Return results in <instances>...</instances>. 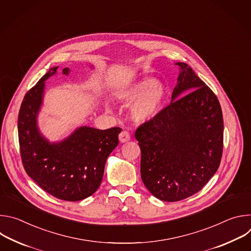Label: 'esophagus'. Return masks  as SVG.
<instances>
[{"label": "esophagus", "instance_id": "1", "mask_svg": "<svg viewBox=\"0 0 251 251\" xmlns=\"http://www.w3.org/2000/svg\"><path fill=\"white\" fill-rule=\"evenodd\" d=\"M119 140H120V142H122V143H125V142L129 141V140H130V134H129V132L126 131V130H123V131L119 134Z\"/></svg>", "mask_w": 251, "mask_h": 251}]
</instances>
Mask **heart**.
<instances>
[{
  "mask_svg": "<svg viewBox=\"0 0 251 251\" xmlns=\"http://www.w3.org/2000/svg\"><path fill=\"white\" fill-rule=\"evenodd\" d=\"M115 96L123 103H132L130 115L135 121L146 122L155 118L163 108L167 90L154 77L145 76L123 85Z\"/></svg>",
  "mask_w": 251,
  "mask_h": 251,
  "instance_id": "1",
  "label": "heart"
}]
</instances>
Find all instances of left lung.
I'll return each mask as SVG.
<instances>
[{"instance_id": "8db88e82", "label": "left lung", "mask_w": 251, "mask_h": 251, "mask_svg": "<svg viewBox=\"0 0 251 251\" xmlns=\"http://www.w3.org/2000/svg\"><path fill=\"white\" fill-rule=\"evenodd\" d=\"M176 64L181 73L171 104L135 132L142 181L165 201H182L201 191L218 171L224 148L217 95L187 63Z\"/></svg>"}]
</instances>
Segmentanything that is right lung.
Segmentation results:
<instances>
[{
    "label": "right lung",
    "instance_id": "obj_1",
    "mask_svg": "<svg viewBox=\"0 0 251 251\" xmlns=\"http://www.w3.org/2000/svg\"><path fill=\"white\" fill-rule=\"evenodd\" d=\"M52 67L24 97L18 133L23 166L44 191L63 201H76L99 188L107 157L118 145L121 128L80 127L65 140L50 143L40 133L37 115L43 102L45 81L56 73ZM68 75L69 68L62 70Z\"/></svg>",
    "mask_w": 251,
    "mask_h": 251
}]
</instances>
